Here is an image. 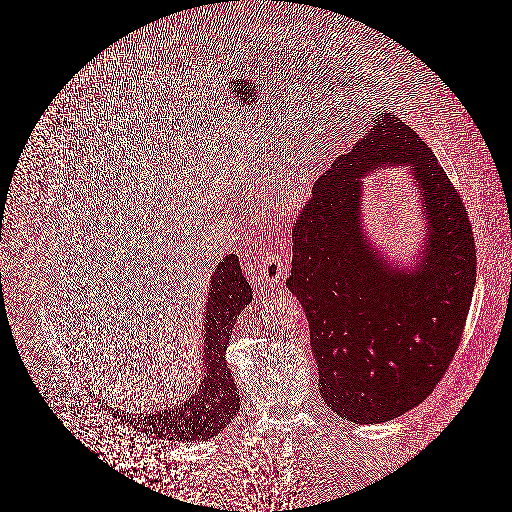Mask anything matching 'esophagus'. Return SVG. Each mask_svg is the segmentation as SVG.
I'll return each instance as SVG.
<instances>
[{"label":"esophagus","instance_id":"obj_1","mask_svg":"<svg viewBox=\"0 0 512 512\" xmlns=\"http://www.w3.org/2000/svg\"><path fill=\"white\" fill-rule=\"evenodd\" d=\"M289 274V261L276 251H263L257 257V276L263 285H278Z\"/></svg>","mask_w":512,"mask_h":512}]
</instances>
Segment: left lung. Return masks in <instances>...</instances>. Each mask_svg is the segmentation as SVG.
Returning <instances> with one entry per match:
<instances>
[{"label":"left lung","mask_w":512,"mask_h":512,"mask_svg":"<svg viewBox=\"0 0 512 512\" xmlns=\"http://www.w3.org/2000/svg\"><path fill=\"white\" fill-rule=\"evenodd\" d=\"M313 186L293 229L287 287L306 311L325 402L343 419H396L432 394L464 334L477 279L469 216L419 135L392 112ZM411 164L429 219L413 271L396 269L359 223V176Z\"/></svg>","instance_id":"obj_1"}]
</instances>
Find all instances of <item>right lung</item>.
Segmentation results:
<instances>
[{"instance_id": "1", "label": "right lung", "mask_w": 512, "mask_h": 512, "mask_svg": "<svg viewBox=\"0 0 512 512\" xmlns=\"http://www.w3.org/2000/svg\"><path fill=\"white\" fill-rule=\"evenodd\" d=\"M253 298L248 279L242 276L238 257L231 253L217 264L210 281L204 310V379L187 400L172 403L152 413L114 411L137 432L169 441H206L219 434L240 409V398L233 372L227 366L225 351L234 323Z\"/></svg>"}]
</instances>
